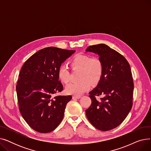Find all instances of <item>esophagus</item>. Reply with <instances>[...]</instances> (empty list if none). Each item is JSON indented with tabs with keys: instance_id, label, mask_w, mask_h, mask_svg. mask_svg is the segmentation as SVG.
Instances as JSON below:
<instances>
[{
	"instance_id": "34e87169",
	"label": "esophagus",
	"mask_w": 151,
	"mask_h": 151,
	"mask_svg": "<svg viewBox=\"0 0 151 151\" xmlns=\"http://www.w3.org/2000/svg\"><path fill=\"white\" fill-rule=\"evenodd\" d=\"M72 97L73 99H80L81 97L80 96H73Z\"/></svg>"
}]
</instances>
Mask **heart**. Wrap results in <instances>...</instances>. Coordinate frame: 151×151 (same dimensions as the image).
Listing matches in <instances>:
<instances>
[{"instance_id": "obj_1", "label": "heart", "mask_w": 151, "mask_h": 151, "mask_svg": "<svg viewBox=\"0 0 151 151\" xmlns=\"http://www.w3.org/2000/svg\"><path fill=\"white\" fill-rule=\"evenodd\" d=\"M73 66L81 69L80 80L76 83H70L65 88V92L68 94L81 95L91 88V82L96 84L99 81L103 73L101 62L97 59H91L89 55L77 54L71 60ZM69 71L65 65H62L58 71V76L63 83L69 81Z\"/></svg>"}]
</instances>
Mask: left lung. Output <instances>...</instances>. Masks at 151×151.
<instances>
[{"instance_id":"left-lung-1","label":"left lung","mask_w":151,"mask_h":151,"mask_svg":"<svg viewBox=\"0 0 151 151\" xmlns=\"http://www.w3.org/2000/svg\"><path fill=\"white\" fill-rule=\"evenodd\" d=\"M86 51L97 54L103 65L100 80L89 92L92 103L86 110V116L96 129L110 130L124 121L132 107L130 66L123 55L105 44L90 46ZM96 96L102 97L97 101Z\"/></svg>"}]
</instances>
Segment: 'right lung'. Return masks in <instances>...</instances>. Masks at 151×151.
<instances>
[{
	"instance_id": "right-lung-1",
	"label": "right lung",
	"mask_w": 151,
	"mask_h": 151,
	"mask_svg": "<svg viewBox=\"0 0 151 151\" xmlns=\"http://www.w3.org/2000/svg\"><path fill=\"white\" fill-rule=\"evenodd\" d=\"M75 52L45 47L30 56L21 69L17 85L19 109L24 119L38 132H51L62 120L72 97L54 96L63 90L58 71Z\"/></svg>"
}]
</instances>
